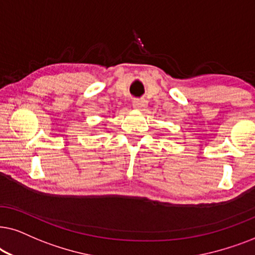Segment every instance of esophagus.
I'll return each mask as SVG.
<instances>
[{
    "label": "esophagus",
    "mask_w": 255,
    "mask_h": 255,
    "mask_svg": "<svg viewBox=\"0 0 255 255\" xmlns=\"http://www.w3.org/2000/svg\"><path fill=\"white\" fill-rule=\"evenodd\" d=\"M147 105H148L147 100H144V99H136L133 101V107L137 111H143L144 108L147 107Z\"/></svg>",
    "instance_id": "esophagus-1"
}]
</instances>
